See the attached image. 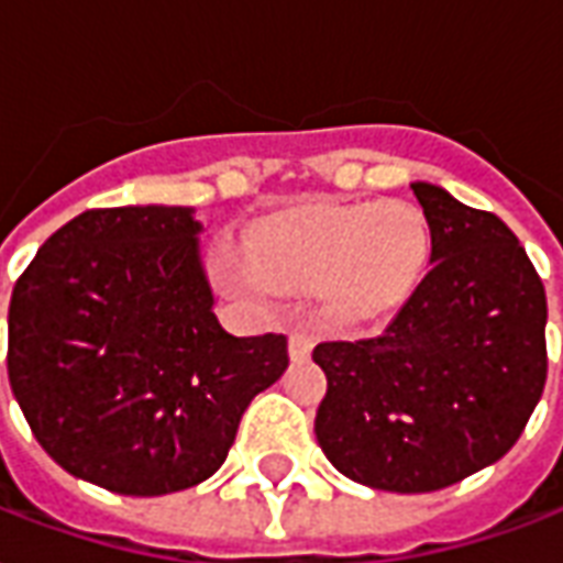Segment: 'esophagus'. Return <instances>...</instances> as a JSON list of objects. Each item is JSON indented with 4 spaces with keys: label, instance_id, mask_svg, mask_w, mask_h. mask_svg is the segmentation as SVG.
I'll return each instance as SVG.
<instances>
[{
    "label": "esophagus",
    "instance_id": "34e87169",
    "mask_svg": "<svg viewBox=\"0 0 563 563\" xmlns=\"http://www.w3.org/2000/svg\"><path fill=\"white\" fill-rule=\"evenodd\" d=\"M310 352H313V334L303 324H298V328H292V334H289V357L292 361H307Z\"/></svg>",
    "mask_w": 563,
    "mask_h": 563
}]
</instances>
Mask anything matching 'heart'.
<instances>
[{
  "instance_id": "heart-1",
  "label": "heart",
  "mask_w": 563,
  "mask_h": 563,
  "mask_svg": "<svg viewBox=\"0 0 563 563\" xmlns=\"http://www.w3.org/2000/svg\"><path fill=\"white\" fill-rule=\"evenodd\" d=\"M432 235L415 202H355L280 211L256 229L253 262L289 289H319L336 322L397 313L427 277Z\"/></svg>"
}]
</instances>
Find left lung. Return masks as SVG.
I'll use <instances>...</instances> for the list:
<instances>
[{
    "label": "left lung",
    "mask_w": 563,
    "mask_h": 563,
    "mask_svg": "<svg viewBox=\"0 0 563 563\" xmlns=\"http://www.w3.org/2000/svg\"><path fill=\"white\" fill-rule=\"evenodd\" d=\"M430 271L378 336L319 343L316 439L336 472L385 493H435L493 465L547 385V289L504 220L411 185Z\"/></svg>",
    "instance_id": "8db88e82"
}]
</instances>
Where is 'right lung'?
Here are the masks:
<instances>
[{
  "mask_svg": "<svg viewBox=\"0 0 563 563\" xmlns=\"http://www.w3.org/2000/svg\"><path fill=\"white\" fill-rule=\"evenodd\" d=\"M185 206L91 208L53 232L8 307V382L37 444L80 481L169 495L227 460L250 399L289 366L283 334L214 316Z\"/></svg>",
  "mask_w": 563,
  "mask_h": 563,
  "instance_id": "1",
  "label": "right lung"
}]
</instances>
